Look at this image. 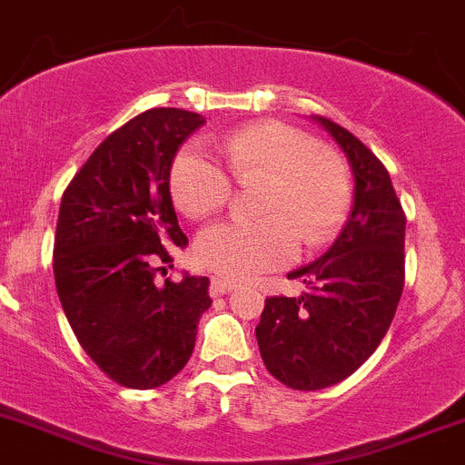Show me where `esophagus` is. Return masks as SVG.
<instances>
[{"label": "esophagus", "instance_id": "esophagus-1", "mask_svg": "<svg viewBox=\"0 0 465 465\" xmlns=\"http://www.w3.org/2000/svg\"><path fill=\"white\" fill-rule=\"evenodd\" d=\"M236 283L229 282V279H223V277H213L211 279V292L213 295H224V292H232L236 291Z\"/></svg>", "mask_w": 465, "mask_h": 465}]
</instances>
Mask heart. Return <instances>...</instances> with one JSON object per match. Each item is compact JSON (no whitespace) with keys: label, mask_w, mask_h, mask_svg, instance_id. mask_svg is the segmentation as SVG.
Wrapping results in <instances>:
<instances>
[{"label":"heart","mask_w":465,"mask_h":465,"mask_svg":"<svg viewBox=\"0 0 465 465\" xmlns=\"http://www.w3.org/2000/svg\"><path fill=\"white\" fill-rule=\"evenodd\" d=\"M233 177H263L259 220H227L197 236L195 259L227 279H250L291 263L300 247L322 245L350 206V174L331 150L283 123H256L220 143ZM170 193L182 213L204 218L232 197V177L202 145L183 147L170 168Z\"/></svg>","instance_id":"obj_1"}]
</instances>
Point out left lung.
<instances>
[{
	"instance_id": "left-lung-1",
	"label": "left lung",
	"mask_w": 465,
	"mask_h": 465,
	"mask_svg": "<svg viewBox=\"0 0 465 465\" xmlns=\"http://www.w3.org/2000/svg\"><path fill=\"white\" fill-rule=\"evenodd\" d=\"M313 120L347 156L354 204L333 245L288 272L306 292L268 297L256 324L265 368L295 391L327 389L352 375L380 347L404 288L407 218L389 170L341 124Z\"/></svg>"
}]
</instances>
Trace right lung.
<instances>
[{"label":"right lung","mask_w":465,"mask_h":465,"mask_svg":"<svg viewBox=\"0 0 465 465\" xmlns=\"http://www.w3.org/2000/svg\"><path fill=\"white\" fill-rule=\"evenodd\" d=\"M204 123L182 108L141 113L90 154L63 193L54 241L58 300L85 354L127 389L173 380L211 306L209 277L154 279L156 261L188 245L170 168Z\"/></svg>","instance_id":"add662e5"}]
</instances>
